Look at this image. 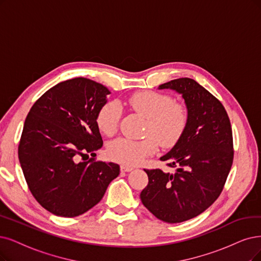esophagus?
Returning <instances> with one entry per match:
<instances>
[{"label": "esophagus", "mask_w": 261, "mask_h": 261, "mask_svg": "<svg viewBox=\"0 0 261 261\" xmlns=\"http://www.w3.org/2000/svg\"><path fill=\"white\" fill-rule=\"evenodd\" d=\"M132 170H133V168H131V167L124 166V165L120 166V171H121V172H131Z\"/></svg>", "instance_id": "esophagus-1"}]
</instances>
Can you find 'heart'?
I'll return each instance as SVG.
<instances>
[{
	"label": "heart",
	"instance_id": "b5f03b06",
	"mask_svg": "<svg viewBox=\"0 0 261 261\" xmlns=\"http://www.w3.org/2000/svg\"><path fill=\"white\" fill-rule=\"evenodd\" d=\"M129 108L146 118L147 136L142 140L119 138L108 146V156L124 166H138L153 155L158 142L163 147L177 143L185 131L188 113L186 106L172 99V96L155 91L134 93L127 101ZM121 109L117 102H109L102 106L96 116L100 131L108 137L116 133L120 120Z\"/></svg>",
	"mask_w": 261,
	"mask_h": 261
}]
</instances>
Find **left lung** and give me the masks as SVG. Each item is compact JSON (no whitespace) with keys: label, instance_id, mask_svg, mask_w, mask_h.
I'll return each instance as SVG.
<instances>
[{"label":"left lung","instance_id":"obj_1","mask_svg":"<svg viewBox=\"0 0 261 261\" xmlns=\"http://www.w3.org/2000/svg\"><path fill=\"white\" fill-rule=\"evenodd\" d=\"M158 89L181 94L188 120L177 143L160 157L174 172L144 170L148 185L140 197L158 219L177 224L203 213L219 197L233 161L232 130L223 104L196 81L173 80Z\"/></svg>","mask_w":261,"mask_h":261}]
</instances>
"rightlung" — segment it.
Instances as JSON below:
<instances>
[{
    "instance_id": "add662e5",
    "label": "right lung",
    "mask_w": 261,
    "mask_h": 261,
    "mask_svg": "<svg viewBox=\"0 0 261 261\" xmlns=\"http://www.w3.org/2000/svg\"><path fill=\"white\" fill-rule=\"evenodd\" d=\"M110 93L99 83L76 77L47 90L27 116L19 161L33 197L54 215L86 213L119 175L117 163L84 159L103 145L96 116Z\"/></svg>"
}]
</instances>
